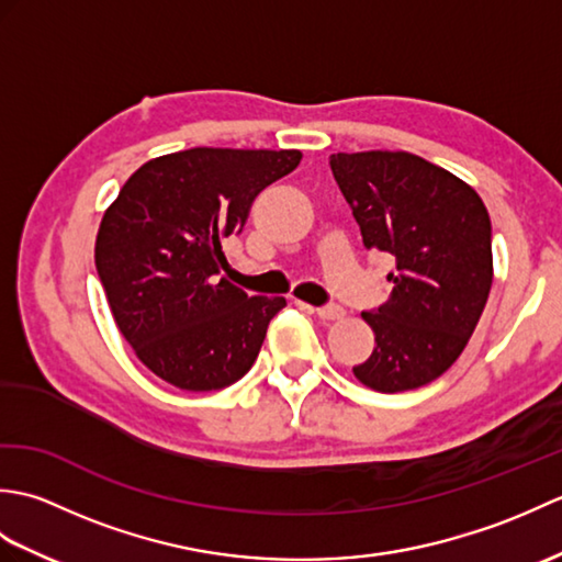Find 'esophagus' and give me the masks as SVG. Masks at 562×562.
Masks as SVG:
<instances>
[{"label": "esophagus", "mask_w": 562, "mask_h": 562, "mask_svg": "<svg viewBox=\"0 0 562 562\" xmlns=\"http://www.w3.org/2000/svg\"><path fill=\"white\" fill-rule=\"evenodd\" d=\"M306 308H308V312H312V314H316L318 318H324V321H338V318L345 316V308L338 306V304H328V306H318V308L306 306Z\"/></svg>", "instance_id": "esophagus-1"}]
</instances>
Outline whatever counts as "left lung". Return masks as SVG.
<instances>
[{"label": "left lung", "instance_id": "8db88e82", "mask_svg": "<svg viewBox=\"0 0 562 562\" xmlns=\"http://www.w3.org/2000/svg\"><path fill=\"white\" fill-rule=\"evenodd\" d=\"M333 176L367 250L396 258L389 302L362 318L374 350L352 374L379 393L420 389L459 360L493 288L481 195L411 151H338Z\"/></svg>", "mask_w": 562, "mask_h": 562}]
</instances>
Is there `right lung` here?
I'll return each instance as SVG.
<instances>
[{"label":"right lung","instance_id":"add662e5","mask_svg":"<svg viewBox=\"0 0 562 562\" xmlns=\"http://www.w3.org/2000/svg\"><path fill=\"white\" fill-rule=\"evenodd\" d=\"M300 149L195 147L149 159L103 212L97 270L117 330L166 384L217 391L256 362L284 296H248L226 278L222 241L241 234L260 190Z\"/></svg>","mask_w":562,"mask_h":562}]
</instances>
